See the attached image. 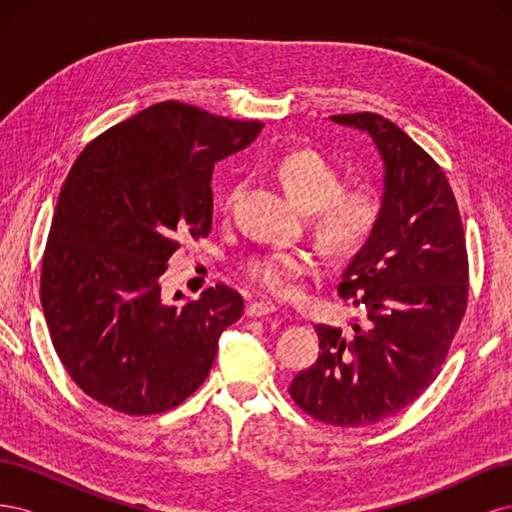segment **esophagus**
Returning a JSON list of instances; mask_svg holds the SVG:
<instances>
[{
  "label": "esophagus",
  "instance_id": "1",
  "mask_svg": "<svg viewBox=\"0 0 512 512\" xmlns=\"http://www.w3.org/2000/svg\"><path fill=\"white\" fill-rule=\"evenodd\" d=\"M275 312V305L271 301H254L245 307V314L250 318H260V316H269Z\"/></svg>",
  "mask_w": 512,
  "mask_h": 512
}]
</instances>
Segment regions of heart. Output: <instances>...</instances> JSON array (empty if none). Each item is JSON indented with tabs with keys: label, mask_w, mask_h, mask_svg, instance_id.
I'll return each instance as SVG.
<instances>
[{
	"label": "heart",
	"mask_w": 512,
	"mask_h": 512,
	"mask_svg": "<svg viewBox=\"0 0 512 512\" xmlns=\"http://www.w3.org/2000/svg\"><path fill=\"white\" fill-rule=\"evenodd\" d=\"M275 177L305 211H314V232L333 254H350L378 220V196L369 185L342 188L339 168L314 149H294L275 162ZM241 185H232L226 205L237 198ZM316 269L312 254L303 250H269L245 262L250 280L277 297L290 294L294 280Z\"/></svg>",
	"instance_id": "obj_1"
}]
</instances>
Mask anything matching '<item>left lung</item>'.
I'll return each instance as SVG.
<instances>
[{"label":"left lung","instance_id":"left-lung-1","mask_svg":"<svg viewBox=\"0 0 512 512\" xmlns=\"http://www.w3.org/2000/svg\"><path fill=\"white\" fill-rule=\"evenodd\" d=\"M371 136L384 162L374 230L337 292L359 307L346 335L318 324L320 354L290 395L335 427H365L399 414L438 376L468 305L466 237L442 168L376 113L333 115Z\"/></svg>","mask_w":512,"mask_h":512}]
</instances>
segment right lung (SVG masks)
<instances>
[{"mask_svg": "<svg viewBox=\"0 0 512 512\" xmlns=\"http://www.w3.org/2000/svg\"><path fill=\"white\" fill-rule=\"evenodd\" d=\"M260 121L153 104L91 141L53 213L40 299L70 378L123 414L166 412L209 376L220 335L243 314L218 284L162 299L177 237H207L213 166L250 145Z\"/></svg>", "mask_w": 512, "mask_h": 512, "instance_id": "add662e5", "label": "right lung"}]
</instances>
